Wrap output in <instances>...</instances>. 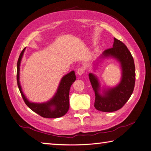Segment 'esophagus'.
Returning a JSON list of instances; mask_svg holds the SVG:
<instances>
[{"instance_id": "esophagus-1", "label": "esophagus", "mask_w": 151, "mask_h": 151, "mask_svg": "<svg viewBox=\"0 0 151 151\" xmlns=\"http://www.w3.org/2000/svg\"><path fill=\"white\" fill-rule=\"evenodd\" d=\"M84 72H85V70H84V68H79L77 70V71H76V73H77L78 75H83Z\"/></svg>"}]
</instances>
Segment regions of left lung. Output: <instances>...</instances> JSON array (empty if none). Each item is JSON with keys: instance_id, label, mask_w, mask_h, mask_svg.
<instances>
[{"instance_id": "obj_1", "label": "left lung", "mask_w": 151, "mask_h": 151, "mask_svg": "<svg viewBox=\"0 0 151 151\" xmlns=\"http://www.w3.org/2000/svg\"><path fill=\"white\" fill-rule=\"evenodd\" d=\"M108 56L117 59L121 63L122 78L118 86L107 90L102 96L99 93L100 84L97 78L92 73L88 75L95 94V108L104 112H112L121 109L131 97L135 83V63L127 46L114 38L113 47L106 49L102 57Z\"/></svg>"}]
</instances>
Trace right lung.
Instances as JSON below:
<instances>
[{
	"mask_svg": "<svg viewBox=\"0 0 151 151\" xmlns=\"http://www.w3.org/2000/svg\"><path fill=\"white\" fill-rule=\"evenodd\" d=\"M25 48L22 51L19 56L17 63V84L19 90L22 95L24 102L27 106L40 116L46 118H57L63 116L67 114L69 108V90L71 85L75 81L76 76L74 71H71L67 75L62 78L61 83L59 84L58 90L55 95L49 102L43 104L31 103L26 99L24 95L19 81V74H20V65L22 57L23 56Z\"/></svg>",
	"mask_w": 151,
	"mask_h": 151,
	"instance_id": "add662e5",
	"label": "right lung"
}]
</instances>
